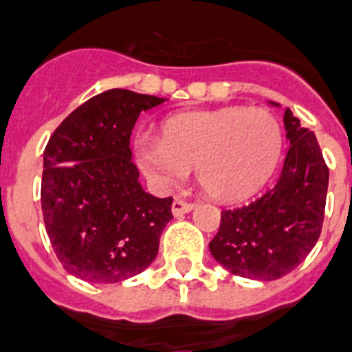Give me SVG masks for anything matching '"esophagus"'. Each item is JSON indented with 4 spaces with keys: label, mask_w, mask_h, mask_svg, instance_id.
Returning a JSON list of instances; mask_svg holds the SVG:
<instances>
[{
    "label": "esophagus",
    "mask_w": 352,
    "mask_h": 352,
    "mask_svg": "<svg viewBox=\"0 0 352 352\" xmlns=\"http://www.w3.org/2000/svg\"><path fill=\"white\" fill-rule=\"evenodd\" d=\"M191 210H192V204L186 202L184 198H174V202H173V213H174V215L182 217V215H186V213H189Z\"/></svg>",
    "instance_id": "esophagus-1"
}]
</instances>
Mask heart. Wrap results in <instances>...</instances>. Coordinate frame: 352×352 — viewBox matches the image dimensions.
<instances>
[{"instance_id":"b5f03b06","label":"heart","mask_w":352,"mask_h":352,"mask_svg":"<svg viewBox=\"0 0 352 352\" xmlns=\"http://www.w3.org/2000/svg\"><path fill=\"white\" fill-rule=\"evenodd\" d=\"M282 128L261 107L189 111L166 118L160 141L135 142L137 165L161 189L182 184L195 166L211 198L239 202L260 191L282 155Z\"/></svg>"}]
</instances>
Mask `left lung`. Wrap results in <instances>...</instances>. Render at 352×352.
<instances>
[{
	"instance_id": "left-lung-1",
	"label": "left lung",
	"mask_w": 352,
	"mask_h": 352,
	"mask_svg": "<svg viewBox=\"0 0 352 352\" xmlns=\"http://www.w3.org/2000/svg\"><path fill=\"white\" fill-rule=\"evenodd\" d=\"M284 126L289 150L278 182L248 206L224 210L210 243L211 256L243 278L286 276L310 254L323 228L329 166L314 131L289 109Z\"/></svg>"
}]
</instances>
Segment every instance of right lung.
<instances>
[{"mask_svg":"<svg viewBox=\"0 0 352 352\" xmlns=\"http://www.w3.org/2000/svg\"><path fill=\"white\" fill-rule=\"evenodd\" d=\"M163 102L111 89L72 111L47 141L42 215L55 254L78 278L116 284L157 256L173 197L142 189L129 137L142 111Z\"/></svg>","mask_w":352,"mask_h":352,"instance_id":"add662e5","label":"right lung"}]
</instances>
